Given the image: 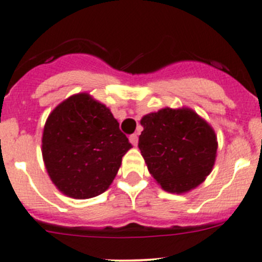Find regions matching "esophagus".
<instances>
[{
    "mask_svg": "<svg viewBox=\"0 0 262 262\" xmlns=\"http://www.w3.org/2000/svg\"><path fill=\"white\" fill-rule=\"evenodd\" d=\"M129 141H130V143L133 146H137L138 144V136L137 134H132V136H129Z\"/></svg>",
    "mask_w": 262,
    "mask_h": 262,
    "instance_id": "34e87169",
    "label": "esophagus"
}]
</instances>
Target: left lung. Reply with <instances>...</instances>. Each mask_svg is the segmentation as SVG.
Returning a JSON list of instances; mask_svg holds the SVG:
<instances>
[{"label": "left lung", "mask_w": 262, "mask_h": 262, "mask_svg": "<svg viewBox=\"0 0 262 262\" xmlns=\"http://www.w3.org/2000/svg\"><path fill=\"white\" fill-rule=\"evenodd\" d=\"M138 147L148 171L163 190L189 191L202 184L215 161L212 126L190 109H166L142 118Z\"/></svg>", "instance_id": "obj_1"}]
</instances>
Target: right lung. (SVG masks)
I'll list each match as a JSON object with an SVG mask.
<instances>
[{
  "instance_id": "add662e5",
  "label": "right lung",
  "mask_w": 262,
  "mask_h": 262,
  "mask_svg": "<svg viewBox=\"0 0 262 262\" xmlns=\"http://www.w3.org/2000/svg\"><path fill=\"white\" fill-rule=\"evenodd\" d=\"M41 142L53 184L75 199L102 194L132 148L112 112L87 94L68 97L50 113Z\"/></svg>"
}]
</instances>
